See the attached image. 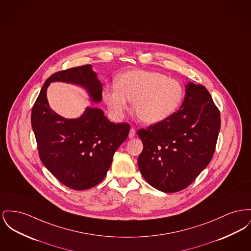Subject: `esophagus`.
<instances>
[{
	"instance_id": "34e87169",
	"label": "esophagus",
	"mask_w": 251,
	"mask_h": 251,
	"mask_svg": "<svg viewBox=\"0 0 251 251\" xmlns=\"http://www.w3.org/2000/svg\"><path fill=\"white\" fill-rule=\"evenodd\" d=\"M135 136V130L132 128L131 130H130V133H129V137L130 138H133Z\"/></svg>"
}]
</instances>
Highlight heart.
I'll return each mask as SVG.
<instances>
[{
    "label": "heart",
    "mask_w": 251,
    "mask_h": 251,
    "mask_svg": "<svg viewBox=\"0 0 251 251\" xmlns=\"http://www.w3.org/2000/svg\"><path fill=\"white\" fill-rule=\"evenodd\" d=\"M184 90L179 81L153 71L133 70L118 76L117 85L103 91V100L111 115L121 119L132 100L133 109L147 124L159 123L176 112Z\"/></svg>",
    "instance_id": "heart-1"
}]
</instances>
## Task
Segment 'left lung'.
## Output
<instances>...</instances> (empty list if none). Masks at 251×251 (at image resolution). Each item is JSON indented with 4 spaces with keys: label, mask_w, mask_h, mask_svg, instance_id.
I'll return each instance as SVG.
<instances>
[{
    "label": "left lung",
    "mask_w": 251,
    "mask_h": 251,
    "mask_svg": "<svg viewBox=\"0 0 251 251\" xmlns=\"http://www.w3.org/2000/svg\"><path fill=\"white\" fill-rule=\"evenodd\" d=\"M220 127V112L209 92L189 82L176 113L137 132L143 143L137 160L142 176L161 192L184 190L210 162Z\"/></svg>",
    "instance_id": "1"
}]
</instances>
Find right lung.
Returning a JSON list of instances; mask_svg holds the SVG:
<instances>
[{
	"mask_svg": "<svg viewBox=\"0 0 251 251\" xmlns=\"http://www.w3.org/2000/svg\"><path fill=\"white\" fill-rule=\"evenodd\" d=\"M54 81L83 87L96 103L102 100V84L90 64L59 71L46 79L31 113L39 155L46 169L66 187L88 190L106 176L114 153L128 137L130 125L111 122L101 109L92 106L80 118L60 117L46 98L47 87Z\"/></svg>",
	"mask_w": 251,
	"mask_h": 251,
	"instance_id": "obj_1",
	"label": "right lung"
}]
</instances>
